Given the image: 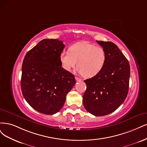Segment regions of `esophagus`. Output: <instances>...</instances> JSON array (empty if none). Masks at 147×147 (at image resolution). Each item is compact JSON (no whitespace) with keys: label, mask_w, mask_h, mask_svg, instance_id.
I'll use <instances>...</instances> for the list:
<instances>
[{"label":"esophagus","mask_w":147,"mask_h":147,"mask_svg":"<svg viewBox=\"0 0 147 147\" xmlns=\"http://www.w3.org/2000/svg\"><path fill=\"white\" fill-rule=\"evenodd\" d=\"M75 79H76V80L77 82H80V81H81V79L79 78L78 77H76Z\"/></svg>","instance_id":"34e87169"}]
</instances>
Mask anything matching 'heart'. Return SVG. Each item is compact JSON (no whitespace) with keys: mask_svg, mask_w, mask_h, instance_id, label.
I'll return each mask as SVG.
<instances>
[{"mask_svg":"<svg viewBox=\"0 0 147 147\" xmlns=\"http://www.w3.org/2000/svg\"><path fill=\"white\" fill-rule=\"evenodd\" d=\"M61 67L71 71L78 65V72L85 78L95 76L103 69L107 60V54L102 47L88 41L77 42L68 51L61 52L59 56Z\"/></svg>","mask_w":147,"mask_h":147,"instance_id":"1","label":"heart"}]
</instances>
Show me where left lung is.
<instances>
[{"label":"left lung","mask_w":147,"mask_h":147,"mask_svg":"<svg viewBox=\"0 0 147 147\" xmlns=\"http://www.w3.org/2000/svg\"><path fill=\"white\" fill-rule=\"evenodd\" d=\"M96 42L105 49L107 60L100 72L84 80L87 89L83 95V105L91 114L104 116L115 111L125 101L128 93L130 67L115 44Z\"/></svg>","instance_id":"8db88e82"}]
</instances>
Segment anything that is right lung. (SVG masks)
Listing matches in <instances>:
<instances>
[{
    "instance_id": "1",
    "label": "right lung",
    "mask_w": 147,
    "mask_h": 147,
    "mask_svg": "<svg viewBox=\"0 0 147 147\" xmlns=\"http://www.w3.org/2000/svg\"><path fill=\"white\" fill-rule=\"evenodd\" d=\"M64 48L63 41L44 39L28 52L23 60V96L33 109L44 114L58 112L76 84L74 76L61 67L59 56Z\"/></svg>"
}]
</instances>
